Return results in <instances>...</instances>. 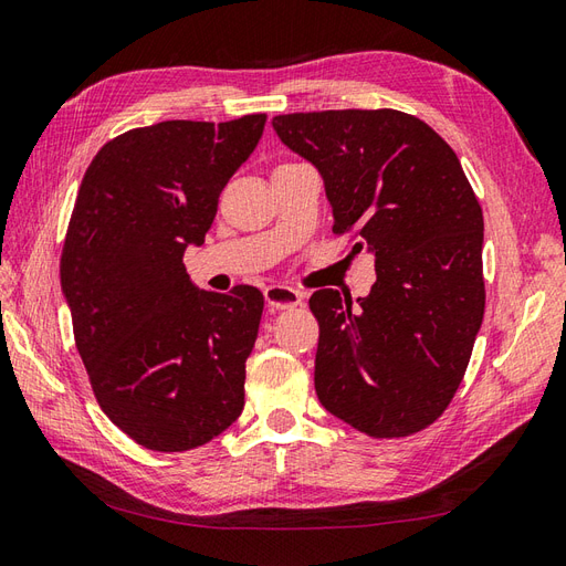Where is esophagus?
Listing matches in <instances>:
<instances>
[{
  "instance_id": "esophagus-1",
  "label": "esophagus",
  "mask_w": 566,
  "mask_h": 566,
  "mask_svg": "<svg viewBox=\"0 0 566 566\" xmlns=\"http://www.w3.org/2000/svg\"><path fill=\"white\" fill-rule=\"evenodd\" d=\"M265 301L270 311H286V308H296L301 306V292L294 286H286V284H270L265 289Z\"/></svg>"
}]
</instances>
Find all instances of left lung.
Returning <instances> with one entry per match:
<instances>
[{
	"label": "left lung",
	"mask_w": 566,
	"mask_h": 566,
	"mask_svg": "<svg viewBox=\"0 0 566 566\" xmlns=\"http://www.w3.org/2000/svg\"><path fill=\"white\" fill-rule=\"evenodd\" d=\"M274 132L317 167L332 231L375 255L354 306L321 289L315 392L368 438H407L454 399L485 313L483 210L447 140L399 109L280 114Z\"/></svg>",
	"instance_id": "obj_1"
}]
</instances>
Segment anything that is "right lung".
Segmentation results:
<instances>
[{
  "mask_svg": "<svg viewBox=\"0 0 566 566\" xmlns=\"http://www.w3.org/2000/svg\"><path fill=\"white\" fill-rule=\"evenodd\" d=\"M265 119L132 128L81 181L60 268L76 349L99 409L153 452L206 444L243 411L263 294L198 292L184 251L206 241Z\"/></svg>",
  "mask_w": 566,
  "mask_h": 566,
  "instance_id": "right-lung-1",
  "label": "right lung"
}]
</instances>
